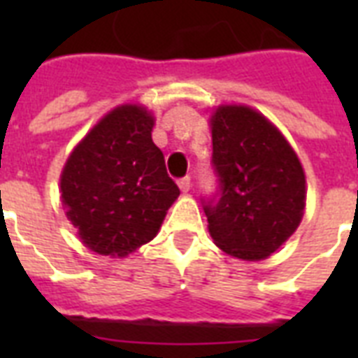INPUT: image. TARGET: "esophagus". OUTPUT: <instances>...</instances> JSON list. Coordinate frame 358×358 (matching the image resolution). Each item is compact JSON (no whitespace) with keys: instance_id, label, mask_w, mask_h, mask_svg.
<instances>
[{"instance_id":"obj_1","label":"esophagus","mask_w":358,"mask_h":358,"mask_svg":"<svg viewBox=\"0 0 358 358\" xmlns=\"http://www.w3.org/2000/svg\"><path fill=\"white\" fill-rule=\"evenodd\" d=\"M178 187H180V191H182V193H189V189H191V178H189V176H185V178L178 180Z\"/></svg>"}]
</instances>
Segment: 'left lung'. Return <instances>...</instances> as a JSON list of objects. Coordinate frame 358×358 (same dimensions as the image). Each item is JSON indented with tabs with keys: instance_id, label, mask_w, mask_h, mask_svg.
I'll return each instance as SVG.
<instances>
[{
	"instance_id": "left-lung-1",
	"label": "left lung",
	"mask_w": 358,
	"mask_h": 358,
	"mask_svg": "<svg viewBox=\"0 0 358 358\" xmlns=\"http://www.w3.org/2000/svg\"><path fill=\"white\" fill-rule=\"evenodd\" d=\"M210 129L221 196L204 206L208 232L224 255L266 260L301 224L305 169L282 131L249 106L213 108Z\"/></svg>"
}]
</instances>
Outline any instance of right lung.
<instances>
[{
  "instance_id": "add662e5",
  "label": "right lung",
  "mask_w": 358,
  "mask_h": 358,
  "mask_svg": "<svg viewBox=\"0 0 358 358\" xmlns=\"http://www.w3.org/2000/svg\"><path fill=\"white\" fill-rule=\"evenodd\" d=\"M156 117L120 103L74 146L59 176L63 210L87 249L124 258L156 238L180 189L152 141Z\"/></svg>"
}]
</instances>
